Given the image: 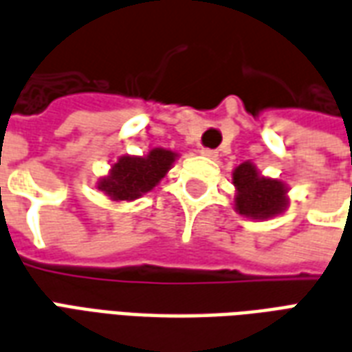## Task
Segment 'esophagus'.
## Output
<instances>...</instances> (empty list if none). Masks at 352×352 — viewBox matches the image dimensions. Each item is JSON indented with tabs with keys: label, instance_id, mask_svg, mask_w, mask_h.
Instances as JSON below:
<instances>
[{
	"label": "esophagus",
	"instance_id": "1",
	"mask_svg": "<svg viewBox=\"0 0 352 352\" xmlns=\"http://www.w3.org/2000/svg\"><path fill=\"white\" fill-rule=\"evenodd\" d=\"M199 154H201V156H206V158H209V160H217V158H219V153L213 151V148H201Z\"/></svg>",
	"mask_w": 352,
	"mask_h": 352
}]
</instances>
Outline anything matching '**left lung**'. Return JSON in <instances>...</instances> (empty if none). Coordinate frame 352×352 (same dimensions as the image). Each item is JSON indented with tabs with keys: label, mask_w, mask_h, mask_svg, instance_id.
Segmentation results:
<instances>
[{
	"label": "left lung",
	"mask_w": 352,
	"mask_h": 352,
	"mask_svg": "<svg viewBox=\"0 0 352 352\" xmlns=\"http://www.w3.org/2000/svg\"><path fill=\"white\" fill-rule=\"evenodd\" d=\"M232 183L236 186V211L247 219L265 221L288 207L287 184L279 179L264 177L252 162H243L234 169Z\"/></svg>",
	"instance_id": "8db88e82"
}]
</instances>
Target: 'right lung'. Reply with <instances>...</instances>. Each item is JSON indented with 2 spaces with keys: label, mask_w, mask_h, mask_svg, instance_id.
Masks as SVG:
<instances>
[{
  "label": "right lung",
  "mask_w": 352,
  "mask_h": 352,
  "mask_svg": "<svg viewBox=\"0 0 352 352\" xmlns=\"http://www.w3.org/2000/svg\"><path fill=\"white\" fill-rule=\"evenodd\" d=\"M179 156L168 148H153L143 156H120L111 166L109 175L98 181V190L113 201H133L160 183Z\"/></svg>",
  "instance_id": "1"
}]
</instances>
